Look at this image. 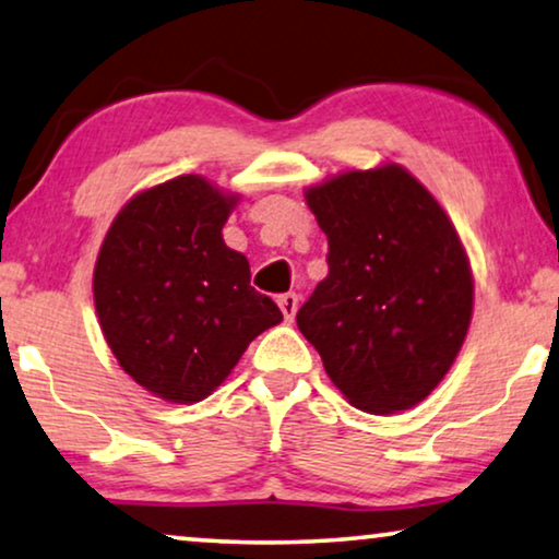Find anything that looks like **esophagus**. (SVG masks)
<instances>
[{"instance_id":"34e87169","label":"esophagus","mask_w":559,"mask_h":559,"mask_svg":"<svg viewBox=\"0 0 559 559\" xmlns=\"http://www.w3.org/2000/svg\"><path fill=\"white\" fill-rule=\"evenodd\" d=\"M277 305H280L282 316H285V320H287V323H293V320H295V312H297V305H300V297H297L295 293L280 295V300H277Z\"/></svg>"}]
</instances>
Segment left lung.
I'll return each mask as SVG.
<instances>
[{"label":"left lung","mask_w":559,"mask_h":559,"mask_svg":"<svg viewBox=\"0 0 559 559\" xmlns=\"http://www.w3.org/2000/svg\"><path fill=\"white\" fill-rule=\"evenodd\" d=\"M305 198L328 236V277L297 328L354 407H415L471 323L473 277L453 224L400 165L343 173Z\"/></svg>","instance_id":"1"}]
</instances>
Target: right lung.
<instances>
[{"label":"right lung","instance_id":"1","mask_svg":"<svg viewBox=\"0 0 559 559\" xmlns=\"http://www.w3.org/2000/svg\"><path fill=\"white\" fill-rule=\"evenodd\" d=\"M234 198L180 175L132 198L106 234L94 300L106 343L136 384L167 402L209 396L259 333L277 325L247 257L221 236Z\"/></svg>","mask_w":559,"mask_h":559}]
</instances>
